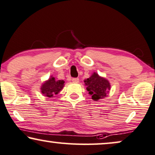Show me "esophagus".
Instances as JSON below:
<instances>
[{"label":"esophagus","instance_id":"1","mask_svg":"<svg viewBox=\"0 0 155 155\" xmlns=\"http://www.w3.org/2000/svg\"><path fill=\"white\" fill-rule=\"evenodd\" d=\"M72 81L74 82V83H78L79 81V78H73L72 79Z\"/></svg>","mask_w":155,"mask_h":155}]
</instances>
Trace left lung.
<instances>
[{
  "mask_svg": "<svg viewBox=\"0 0 155 155\" xmlns=\"http://www.w3.org/2000/svg\"><path fill=\"white\" fill-rule=\"evenodd\" d=\"M86 90L88 94L91 95V98L94 101L102 99L107 96V94L110 90V84L106 79L101 77L98 74L94 72L89 78L84 80Z\"/></svg>",
  "mask_w": 155,
  "mask_h": 155,
  "instance_id": "8db88e82",
  "label": "left lung"
}]
</instances>
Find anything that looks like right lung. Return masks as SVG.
Listing matches in <instances>:
<instances>
[{"mask_svg":"<svg viewBox=\"0 0 155 155\" xmlns=\"http://www.w3.org/2000/svg\"><path fill=\"white\" fill-rule=\"evenodd\" d=\"M64 86V81L57 80L54 77L51 76L49 79L42 84L41 86V93L44 96L52 98L54 95H57L62 90Z\"/></svg>","mask_w":155,"mask_h":155,"instance_id":"right-lung-1","label":"right lung"}]
</instances>
